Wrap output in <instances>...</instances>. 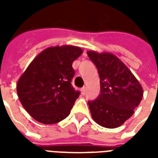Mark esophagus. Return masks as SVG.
<instances>
[{
  "label": "esophagus",
  "instance_id": "34e87169",
  "mask_svg": "<svg viewBox=\"0 0 158 158\" xmlns=\"http://www.w3.org/2000/svg\"><path fill=\"white\" fill-rule=\"evenodd\" d=\"M81 94H85V93H86V88H85V87L81 88Z\"/></svg>",
  "mask_w": 158,
  "mask_h": 158
}]
</instances>
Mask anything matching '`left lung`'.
<instances>
[{"label":"left lung","mask_w":158,"mask_h":158,"mask_svg":"<svg viewBox=\"0 0 158 158\" xmlns=\"http://www.w3.org/2000/svg\"><path fill=\"white\" fill-rule=\"evenodd\" d=\"M87 53L97 67L100 79V94L88 102L92 117L102 127H118L132 117L139 105L143 88L117 56L94 51Z\"/></svg>","instance_id":"left-lung-1"}]
</instances>
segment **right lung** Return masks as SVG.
I'll list each match as a JSON object with an SVG mask.
<instances>
[{
  "label": "right lung",
  "instance_id": "1",
  "mask_svg": "<svg viewBox=\"0 0 158 158\" xmlns=\"http://www.w3.org/2000/svg\"><path fill=\"white\" fill-rule=\"evenodd\" d=\"M75 46L51 47L31 62L17 84L20 102L39 123L54 124L66 118L80 95L71 85L74 60L82 53Z\"/></svg>",
  "mask_w": 158,
  "mask_h": 158
}]
</instances>
